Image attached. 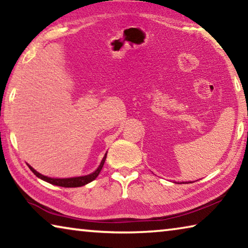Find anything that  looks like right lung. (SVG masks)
Wrapping results in <instances>:
<instances>
[{
    "instance_id": "1",
    "label": "right lung",
    "mask_w": 248,
    "mask_h": 248,
    "mask_svg": "<svg viewBox=\"0 0 248 248\" xmlns=\"http://www.w3.org/2000/svg\"><path fill=\"white\" fill-rule=\"evenodd\" d=\"M106 156H107V153L105 154V156L103 158L102 163H100V165L98 166V169L96 170L94 173H92V174L87 175V176H81V177L50 178V177H47V176H44V175L39 174L38 171L33 170L31 166L28 165V167H29V169H31V170L32 171V173L37 176V177H39V178H41L43 180H46V182H48V183L52 184V185H56V186H61V187H66V188H70V187H81V186H84V185H86V184H89L91 182H93V180L96 177H97L98 174L100 173V170H102V169H103L105 159H106Z\"/></svg>"
}]
</instances>
